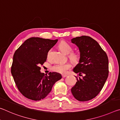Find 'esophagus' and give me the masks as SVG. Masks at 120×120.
<instances>
[{"label":"esophagus","mask_w":120,"mask_h":120,"mask_svg":"<svg viewBox=\"0 0 120 120\" xmlns=\"http://www.w3.org/2000/svg\"><path fill=\"white\" fill-rule=\"evenodd\" d=\"M62 76L63 78H64V77H66L67 76V75H62Z\"/></svg>","instance_id":"esophagus-1"}]
</instances>
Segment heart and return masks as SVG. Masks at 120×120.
Returning a JSON list of instances; mask_svg holds the SVG:
<instances>
[{
	"instance_id": "heart-1",
	"label": "heart",
	"mask_w": 120,
	"mask_h": 120,
	"mask_svg": "<svg viewBox=\"0 0 120 120\" xmlns=\"http://www.w3.org/2000/svg\"><path fill=\"white\" fill-rule=\"evenodd\" d=\"M58 48L59 50L62 53L68 54L70 52L71 53L68 55V58L71 62L74 64H77L80 60V56L76 53L72 52V48L69 44L67 42L62 41L59 44ZM71 64L69 63H65V64H56L52 66L51 69L54 71L60 73L62 74H64L67 73V71L71 68Z\"/></svg>"
}]
</instances>
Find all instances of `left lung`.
Listing matches in <instances>:
<instances>
[{
    "label": "left lung",
    "instance_id": "1",
    "mask_svg": "<svg viewBox=\"0 0 120 120\" xmlns=\"http://www.w3.org/2000/svg\"><path fill=\"white\" fill-rule=\"evenodd\" d=\"M80 52L79 63L73 71L81 75L76 77L77 82L71 91L77 100L85 101L95 98L105 84L109 75L107 56L96 41L88 36H82L71 39Z\"/></svg>",
    "mask_w": 120,
    "mask_h": 120
}]
</instances>
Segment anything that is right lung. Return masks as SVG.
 Instances as JSON below:
<instances>
[{"mask_svg": "<svg viewBox=\"0 0 120 120\" xmlns=\"http://www.w3.org/2000/svg\"><path fill=\"white\" fill-rule=\"evenodd\" d=\"M58 40L31 38L16 50L11 73L17 88L26 98L33 101L44 98L61 79L58 72H50L45 76L40 71V66L46 61L49 51Z\"/></svg>", "mask_w": 120, "mask_h": 120, "instance_id": "right-lung-1", "label": "right lung"}]
</instances>
